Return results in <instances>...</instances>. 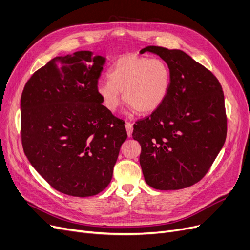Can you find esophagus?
Returning <instances> with one entry per match:
<instances>
[{
	"instance_id": "esophagus-1",
	"label": "esophagus",
	"mask_w": 250,
	"mask_h": 250,
	"mask_svg": "<svg viewBox=\"0 0 250 250\" xmlns=\"http://www.w3.org/2000/svg\"><path fill=\"white\" fill-rule=\"evenodd\" d=\"M125 128H126V133H127V137L130 138L133 134V124L130 123H125Z\"/></svg>"
}]
</instances>
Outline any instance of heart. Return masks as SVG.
Listing matches in <instances>:
<instances>
[{"mask_svg": "<svg viewBox=\"0 0 250 250\" xmlns=\"http://www.w3.org/2000/svg\"><path fill=\"white\" fill-rule=\"evenodd\" d=\"M108 80H99L96 93L104 107L114 112L124 100L138 114H149L166 100L171 71L162 59L129 55L118 59L107 72Z\"/></svg>", "mask_w": 250, "mask_h": 250, "instance_id": "heart-1", "label": "heart"}]
</instances>
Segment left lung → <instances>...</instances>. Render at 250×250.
<instances>
[{"mask_svg": "<svg viewBox=\"0 0 250 250\" xmlns=\"http://www.w3.org/2000/svg\"><path fill=\"white\" fill-rule=\"evenodd\" d=\"M146 51L169 65L171 85L161 106L134 125L142 171L153 188H186L206 175L224 145V93L213 73L185 51L152 45L140 52Z\"/></svg>", "mask_w": 250, "mask_h": 250, "instance_id": "1", "label": "left lung"}]
</instances>
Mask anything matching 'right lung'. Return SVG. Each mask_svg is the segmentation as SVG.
<instances>
[{"label":"right lung","mask_w":250,"mask_h":250,"mask_svg":"<svg viewBox=\"0 0 250 250\" xmlns=\"http://www.w3.org/2000/svg\"><path fill=\"white\" fill-rule=\"evenodd\" d=\"M105 59L89 50L57 57L37 70L21 95V139L30 164L64 194L105 189L127 135L100 104L96 84Z\"/></svg>","instance_id":"add662e5"}]
</instances>
